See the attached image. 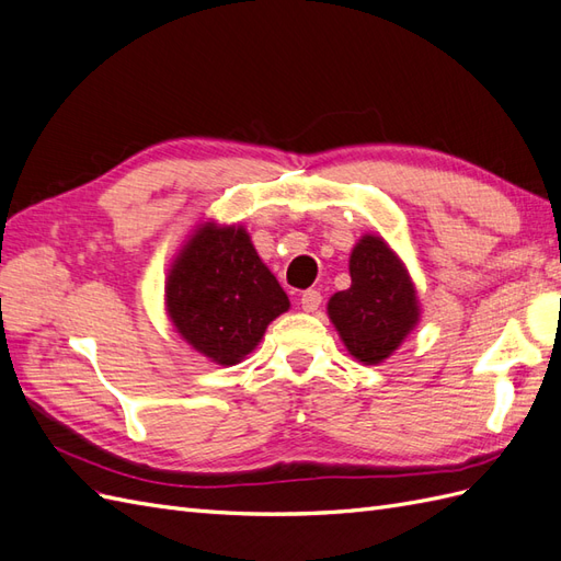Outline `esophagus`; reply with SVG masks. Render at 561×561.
I'll list each match as a JSON object with an SVG mask.
<instances>
[{
	"instance_id": "obj_1",
	"label": "esophagus",
	"mask_w": 561,
	"mask_h": 561,
	"mask_svg": "<svg viewBox=\"0 0 561 561\" xmlns=\"http://www.w3.org/2000/svg\"><path fill=\"white\" fill-rule=\"evenodd\" d=\"M321 299H323V297H321L319 290H305L302 297H299V305H302L305 311L311 313V311H317V309L321 307Z\"/></svg>"
}]
</instances>
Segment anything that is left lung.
Returning <instances> with one entry per match:
<instances>
[{"label":"left lung","mask_w":561,"mask_h":561,"mask_svg":"<svg viewBox=\"0 0 561 561\" xmlns=\"http://www.w3.org/2000/svg\"><path fill=\"white\" fill-rule=\"evenodd\" d=\"M352 285L328 299V317L347 352L380 364L419 323V299L400 256L383 238L364 236L350 254Z\"/></svg>","instance_id":"1"}]
</instances>
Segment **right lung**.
I'll list each match as a JSON object with an SVG mask.
<instances>
[{
  "label": "right lung",
  "mask_w": 561,
  "mask_h": 561,
  "mask_svg": "<svg viewBox=\"0 0 561 561\" xmlns=\"http://www.w3.org/2000/svg\"><path fill=\"white\" fill-rule=\"evenodd\" d=\"M288 309V295L242 226H199L169 271L171 323L187 345L221 366L248 357L266 325Z\"/></svg>",
  "instance_id": "right-lung-1"
}]
</instances>
